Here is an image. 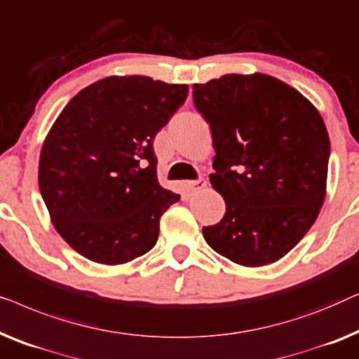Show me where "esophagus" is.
<instances>
[{
  "label": "esophagus",
  "mask_w": 359,
  "mask_h": 359,
  "mask_svg": "<svg viewBox=\"0 0 359 359\" xmlns=\"http://www.w3.org/2000/svg\"><path fill=\"white\" fill-rule=\"evenodd\" d=\"M205 187H206V180L203 177H200L196 180L185 182V190L189 191V194H196V191L205 189Z\"/></svg>",
  "instance_id": "obj_1"
}]
</instances>
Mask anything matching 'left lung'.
<instances>
[{"instance_id":"obj_1","label":"left lung","mask_w":359,"mask_h":359,"mask_svg":"<svg viewBox=\"0 0 359 359\" xmlns=\"http://www.w3.org/2000/svg\"><path fill=\"white\" fill-rule=\"evenodd\" d=\"M211 127L213 189L223 219L205 226L211 249L242 266L285 257L311 229L325 200L330 140L319 110L299 90L264 73L194 84Z\"/></svg>"}]
</instances>
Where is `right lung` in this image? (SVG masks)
Masks as SVG:
<instances>
[{
    "label": "right lung",
    "mask_w": 359,
    "mask_h": 359,
    "mask_svg": "<svg viewBox=\"0 0 359 359\" xmlns=\"http://www.w3.org/2000/svg\"><path fill=\"white\" fill-rule=\"evenodd\" d=\"M187 84L109 76L62 110L43 141L39 187L69 247L102 265L153 249L159 219L180 195L159 185L153 141L185 102Z\"/></svg>",
    "instance_id": "add662e5"
}]
</instances>
